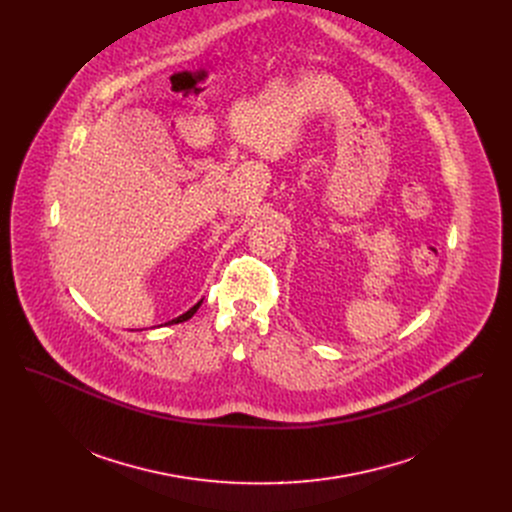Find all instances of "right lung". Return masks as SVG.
Segmentation results:
<instances>
[{
    "instance_id": "right-lung-1",
    "label": "right lung",
    "mask_w": 512,
    "mask_h": 512,
    "mask_svg": "<svg viewBox=\"0 0 512 512\" xmlns=\"http://www.w3.org/2000/svg\"><path fill=\"white\" fill-rule=\"evenodd\" d=\"M200 304H202V302H198V304H196V306H192V308H190V310H188V312H186V314H182V316H178V318H176V320H172V322H168V324H178V322H186V320H190V318H192V316H194V314H196V310H198V308H200Z\"/></svg>"
}]
</instances>
